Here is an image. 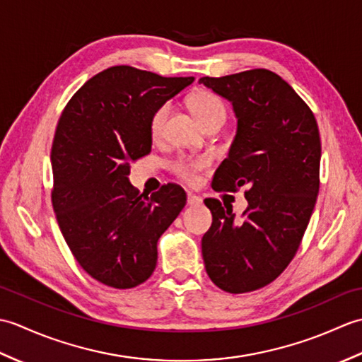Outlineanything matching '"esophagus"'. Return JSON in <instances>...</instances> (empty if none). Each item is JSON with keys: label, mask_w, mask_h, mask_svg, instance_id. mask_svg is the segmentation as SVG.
I'll use <instances>...</instances> for the list:
<instances>
[{"label": "esophagus", "mask_w": 362, "mask_h": 362, "mask_svg": "<svg viewBox=\"0 0 362 362\" xmlns=\"http://www.w3.org/2000/svg\"><path fill=\"white\" fill-rule=\"evenodd\" d=\"M187 202H188L189 206H199V205L202 204V199L199 197V196H196V194H188L187 196Z\"/></svg>", "instance_id": "1"}]
</instances>
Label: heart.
I'll return each instance as SVG.
<instances>
[{"mask_svg":"<svg viewBox=\"0 0 362 362\" xmlns=\"http://www.w3.org/2000/svg\"><path fill=\"white\" fill-rule=\"evenodd\" d=\"M188 105L201 124L206 118L213 117V115L226 113V107L221 103V99L216 95H213L211 91H205V90H199L196 93L191 95L188 99ZM168 110L169 107L163 104L151 115L149 132L152 136H158L161 134V130H163L165 121L168 117ZM211 161L209 157L180 158L173 165V171L182 182L188 183V185H194V183H197L199 180V174L205 171V169H209Z\"/></svg>","mask_w":362,"mask_h":362,"instance_id":"1","label":"heart"}]
</instances>
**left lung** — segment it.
<instances>
[{"label": "left lung", "instance_id": "1", "mask_svg": "<svg viewBox=\"0 0 362 362\" xmlns=\"http://www.w3.org/2000/svg\"><path fill=\"white\" fill-rule=\"evenodd\" d=\"M199 82L228 99L238 118L214 189L247 187L249 204L235 219L218 199L205 201L213 224L202 257L218 288L243 294L272 283L298 250L319 193V127L294 88L264 68Z\"/></svg>", "mask_w": 362, "mask_h": 362}]
</instances>
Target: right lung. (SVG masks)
Instances as JSON below:
<instances>
[{
	"mask_svg": "<svg viewBox=\"0 0 362 362\" xmlns=\"http://www.w3.org/2000/svg\"><path fill=\"white\" fill-rule=\"evenodd\" d=\"M193 81L107 68L76 91L59 119L52 209L76 261L107 286L129 289L149 279L158 238L187 204L179 185L148 197L127 175L130 163L151 152V115Z\"/></svg>",
	"mask_w": 362,
	"mask_h": 362,
	"instance_id": "right-lung-1",
	"label": "right lung"
}]
</instances>
